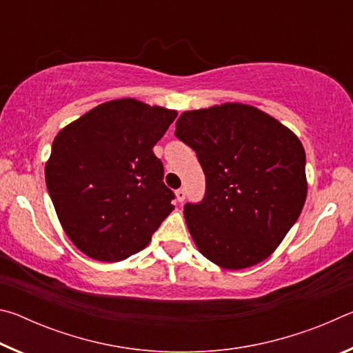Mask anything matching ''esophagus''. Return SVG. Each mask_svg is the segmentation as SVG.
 <instances>
[{
  "instance_id": "34e87169",
  "label": "esophagus",
  "mask_w": 353,
  "mask_h": 353,
  "mask_svg": "<svg viewBox=\"0 0 353 353\" xmlns=\"http://www.w3.org/2000/svg\"><path fill=\"white\" fill-rule=\"evenodd\" d=\"M185 196H187V193H185L183 188L176 190V199H177V202H183L185 201Z\"/></svg>"
}]
</instances>
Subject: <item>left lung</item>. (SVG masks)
<instances>
[{"label":"left lung","mask_w":353,"mask_h":353,"mask_svg":"<svg viewBox=\"0 0 353 353\" xmlns=\"http://www.w3.org/2000/svg\"><path fill=\"white\" fill-rule=\"evenodd\" d=\"M174 135L205 174L204 199L183 207L201 254L225 270L268 259L305 204L301 140L276 118L238 103L183 112Z\"/></svg>","instance_id":"left-lung-1"}]
</instances>
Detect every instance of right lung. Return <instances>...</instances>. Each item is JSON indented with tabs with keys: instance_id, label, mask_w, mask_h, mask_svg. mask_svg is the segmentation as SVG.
<instances>
[{
	"instance_id": "add662e5",
	"label": "right lung",
	"mask_w": 353,
	"mask_h": 353,
	"mask_svg": "<svg viewBox=\"0 0 353 353\" xmlns=\"http://www.w3.org/2000/svg\"><path fill=\"white\" fill-rule=\"evenodd\" d=\"M176 110L132 98L94 107L52 141L48 193L74 246L99 261L140 252L171 213L174 193L152 148Z\"/></svg>"
}]
</instances>
